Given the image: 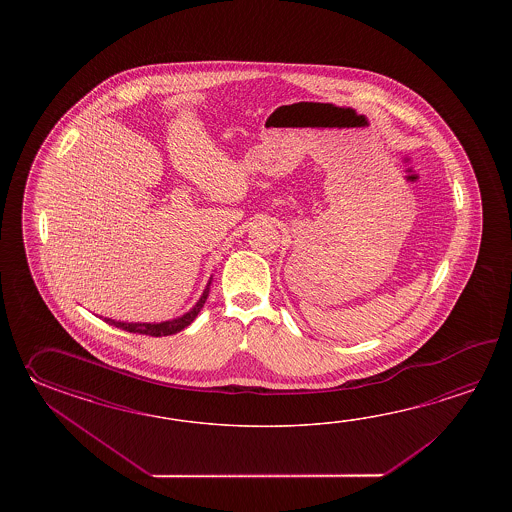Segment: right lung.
Returning a JSON list of instances; mask_svg holds the SVG:
<instances>
[{"label":"right lung","mask_w":512,"mask_h":512,"mask_svg":"<svg viewBox=\"0 0 512 512\" xmlns=\"http://www.w3.org/2000/svg\"><path fill=\"white\" fill-rule=\"evenodd\" d=\"M212 280V278H210ZM208 289H210V282H208L207 289L201 294V298L197 300V304L185 313L183 316H177L174 320H166V322H119V320H113V318H104L108 322L109 326L119 327L124 331H130V333H139V335H150V337H168V335H175L179 331H183L185 327L190 326L196 316L199 315V311L203 309V305L207 302Z\"/></svg>","instance_id":"add662e5"}]
</instances>
